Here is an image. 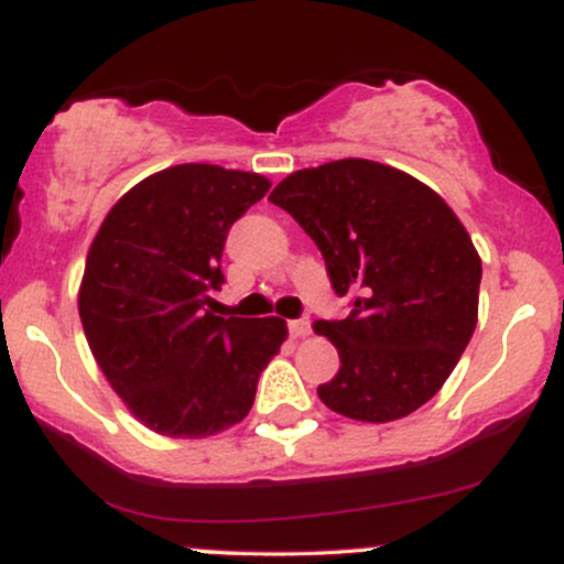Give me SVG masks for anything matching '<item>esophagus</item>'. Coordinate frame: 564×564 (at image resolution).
<instances>
[{"mask_svg":"<svg viewBox=\"0 0 564 564\" xmlns=\"http://www.w3.org/2000/svg\"><path fill=\"white\" fill-rule=\"evenodd\" d=\"M289 334L294 336V339H304V336L310 334V321H307V318L291 321V323H289Z\"/></svg>","mask_w":564,"mask_h":564,"instance_id":"esophagus-1","label":"esophagus"}]
</instances>
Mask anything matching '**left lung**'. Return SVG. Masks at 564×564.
<instances>
[{
  "label": "left lung",
  "instance_id": "obj_1",
  "mask_svg": "<svg viewBox=\"0 0 564 564\" xmlns=\"http://www.w3.org/2000/svg\"><path fill=\"white\" fill-rule=\"evenodd\" d=\"M270 200L313 238L345 321H315L339 352L318 387L332 411L384 424L432 400L477 326L482 262L462 219L422 180L368 159L291 172Z\"/></svg>",
  "mask_w": 564,
  "mask_h": 564
}]
</instances>
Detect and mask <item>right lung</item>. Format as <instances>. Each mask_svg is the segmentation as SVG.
Wrapping results in <instances>:
<instances>
[{"label":"right lung","mask_w":564,"mask_h":564,"mask_svg":"<svg viewBox=\"0 0 564 564\" xmlns=\"http://www.w3.org/2000/svg\"><path fill=\"white\" fill-rule=\"evenodd\" d=\"M270 191L257 172L177 164L140 180L95 232L79 318L97 366L132 416L166 437L243 422L286 321L219 318L212 291L230 225Z\"/></svg>","instance_id":"right-lung-1"}]
</instances>
